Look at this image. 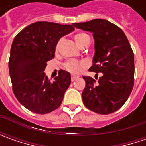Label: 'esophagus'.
I'll list each match as a JSON object with an SVG mask.
<instances>
[{
	"label": "esophagus",
	"mask_w": 146,
	"mask_h": 146,
	"mask_svg": "<svg viewBox=\"0 0 146 146\" xmlns=\"http://www.w3.org/2000/svg\"><path fill=\"white\" fill-rule=\"evenodd\" d=\"M76 79H78L77 76H71V81H75Z\"/></svg>",
	"instance_id": "1"
}]
</instances>
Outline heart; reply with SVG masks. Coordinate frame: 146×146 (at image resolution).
Here are the masks:
<instances>
[{"label": "heart", "instance_id": "1", "mask_svg": "<svg viewBox=\"0 0 146 146\" xmlns=\"http://www.w3.org/2000/svg\"><path fill=\"white\" fill-rule=\"evenodd\" d=\"M76 43L78 44V45H80L81 47L82 45H84V44L87 42H90V36L86 34V33H78L75 36ZM61 40H59L58 43L57 44L56 48L58 49L59 47ZM88 66V62L85 60H76V59H70L66 61L63 63V67L65 70L69 71L72 74H79L80 73L83 69L86 68Z\"/></svg>", "mask_w": 146, "mask_h": 146}]
</instances>
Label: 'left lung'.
<instances>
[{"label": "left lung", "instance_id": "1", "mask_svg": "<svg viewBox=\"0 0 146 146\" xmlns=\"http://www.w3.org/2000/svg\"><path fill=\"white\" fill-rule=\"evenodd\" d=\"M72 25L93 32L95 42L93 64L89 71L102 73L96 84L90 76H83L86 85L82 99L88 109L109 115L121 108L134 85V53L124 32L105 19H93Z\"/></svg>", "mask_w": 146, "mask_h": 146}]
</instances>
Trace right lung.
Here are the masks:
<instances>
[{"instance_id": "1", "label": "right lung", "mask_w": 146, "mask_h": 146, "mask_svg": "<svg viewBox=\"0 0 146 146\" xmlns=\"http://www.w3.org/2000/svg\"><path fill=\"white\" fill-rule=\"evenodd\" d=\"M73 25L36 22L15 36L9 60L13 92L30 111L44 115L58 109L70 84V74L63 70L51 82L44 70L54 58L60 38L74 31Z\"/></svg>"}]
</instances>
